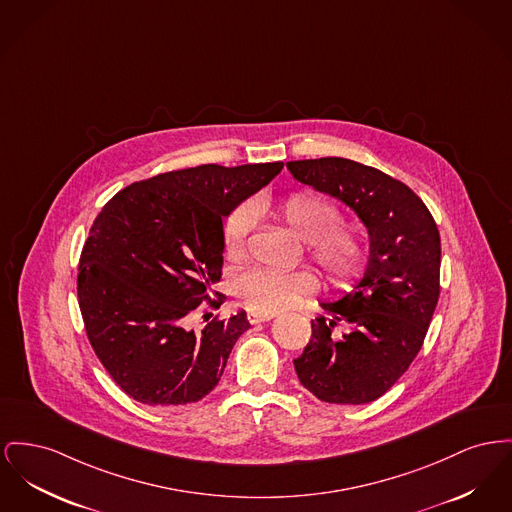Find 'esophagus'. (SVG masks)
I'll list each match as a JSON object with an SVG mask.
<instances>
[{"label":"esophagus","instance_id":"1","mask_svg":"<svg viewBox=\"0 0 512 512\" xmlns=\"http://www.w3.org/2000/svg\"><path fill=\"white\" fill-rule=\"evenodd\" d=\"M274 315H265V313H255V311H249L247 313V319L251 325H257V323H265V321H271Z\"/></svg>","mask_w":512,"mask_h":512}]
</instances>
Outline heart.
Masks as SVG:
<instances>
[{
    "label": "heart",
    "instance_id": "obj_1",
    "mask_svg": "<svg viewBox=\"0 0 512 512\" xmlns=\"http://www.w3.org/2000/svg\"><path fill=\"white\" fill-rule=\"evenodd\" d=\"M255 214H271L294 238L307 243V251L317 269L334 284L352 282L365 261V249L360 232L352 226H342L338 209L309 193L292 195L276 205L259 201L253 205ZM251 230V212H236L224 230V249L230 261H240L245 255L247 236ZM317 290V280L311 272L251 271L238 282L240 300L253 311L272 315L296 305L303 296Z\"/></svg>",
    "mask_w": 512,
    "mask_h": 512
}]
</instances>
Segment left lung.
Masks as SVG:
<instances>
[{
  "label": "left lung",
  "mask_w": 512,
  "mask_h": 512,
  "mask_svg": "<svg viewBox=\"0 0 512 512\" xmlns=\"http://www.w3.org/2000/svg\"><path fill=\"white\" fill-rule=\"evenodd\" d=\"M294 180L360 218L367 263L352 290L319 301L331 315L311 321L294 360L301 385L329 404H365L391 389L418 356L439 300L441 240L433 216L402 181L360 162L327 156L286 162ZM344 322L336 339L331 329Z\"/></svg>",
  "instance_id": "obj_1"
}]
</instances>
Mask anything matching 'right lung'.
Wrapping results in <instances>:
<instances>
[{"mask_svg":"<svg viewBox=\"0 0 512 512\" xmlns=\"http://www.w3.org/2000/svg\"><path fill=\"white\" fill-rule=\"evenodd\" d=\"M282 166L205 164L160 174L121 189L94 220L81 253L79 307L98 360L137 402L180 406L218 385L251 327L247 313L201 332L187 327L189 315L220 280L224 218Z\"/></svg>","mask_w":512,"mask_h":512,"instance_id":"obj_1","label":"right lung"}]
</instances>
